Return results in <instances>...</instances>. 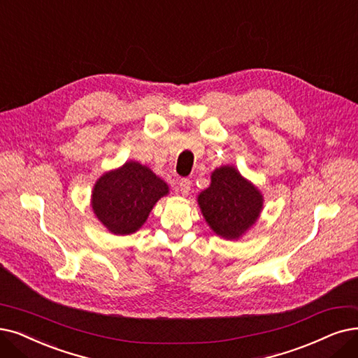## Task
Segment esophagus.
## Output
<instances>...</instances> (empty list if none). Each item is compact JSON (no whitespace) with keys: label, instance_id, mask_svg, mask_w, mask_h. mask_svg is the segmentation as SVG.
<instances>
[{"label":"esophagus","instance_id":"1","mask_svg":"<svg viewBox=\"0 0 358 358\" xmlns=\"http://www.w3.org/2000/svg\"><path fill=\"white\" fill-rule=\"evenodd\" d=\"M189 189H191V182L189 179H180L178 182V191L182 194V195H188L189 194Z\"/></svg>","mask_w":358,"mask_h":358}]
</instances>
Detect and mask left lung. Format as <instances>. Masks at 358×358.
Instances as JSON below:
<instances>
[{"instance_id": "left-lung-1", "label": "left lung", "mask_w": 358, "mask_h": 358, "mask_svg": "<svg viewBox=\"0 0 358 358\" xmlns=\"http://www.w3.org/2000/svg\"><path fill=\"white\" fill-rule=\"evenodd\" d=\"M264 198L234 166L211 173V183L198 195V206L211 231L224 239H239L260 217Z\"/></svg>"}]
</instances>
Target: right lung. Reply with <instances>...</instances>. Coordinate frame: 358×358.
<instances>
[{"label": "right lung", "mask_w": 358, "mask_h": 358, "mask_svg": "<svg viewBox=\"0 0 358 358\" xmlns=\"http://www.w3.org/2000/svg\"><path fill=\"white\" fill-rule=\"evenodd\" d=\"M167 194V183L151 169L126 162L95 182L91 206L108 232L131 235L147 222L155 203Z\"/></svg>", "instance_id": "right-lung-1"}]
</instances>
